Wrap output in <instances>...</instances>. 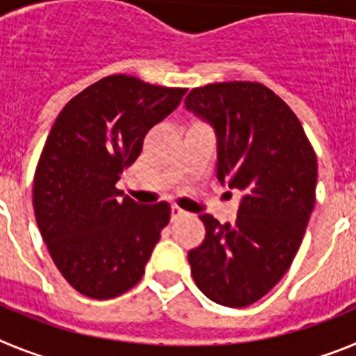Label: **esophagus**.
<instances>
[{
  "label": "esophagus",
  "mask_w": 356,
  "mask_h": 356,
  "mask_svg": "<svg viewBox=\"0 0 356 356\" xmlns=\"http://www.w3.org/2000/svg\"><path fill=\"white\" fill-rule=\"evenodd\" d=\"M185 212L181 209H178V207H172L171 209V221H176V219H180V217H184Z\"/></svg>",
  "instance_id": "34e87169"
}]
</instances>
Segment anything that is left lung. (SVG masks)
<instances>
[{"instance_id":"1","label":"left lung","mask_w":356,"mask_h":356,"mask_svg":"<svg viewBox=\"0 0 356 356\" xmlns=\"http://www.w3.org/2000/svg\"><path fill=\"white\" fill-rule=\"evenodd\" d=\"M185 108L213 128L217 180L242 194L235 222L210 213L201 246L188 251L200 291L241 308L284 278L316 205L317 159L300 119L266 85L225 81L193 89Z\"/></svg>"}]
</instances>
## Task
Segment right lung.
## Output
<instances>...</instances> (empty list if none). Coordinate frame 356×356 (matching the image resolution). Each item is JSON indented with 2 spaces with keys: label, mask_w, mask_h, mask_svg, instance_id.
I'll return each instance as SVG.
<instances>
[{
  "label": "right lung",
  "mask_w": 356,
  "mask_h": 356,
  "mask_svg": "<svg viewBox=\"0 0 356 356\" xmlns=\"http://www.w3.org/2000/svg\"><path fill=\"white\" fill-rule=\"evenodd\" d=\"M185 92L114 74L56 118L35 171L33 210L53 262L80 294L110 300L143 278L171 207L121 200L115 184Z\"/></svg>",
  "instance_id": "1"
}]
</instances>
